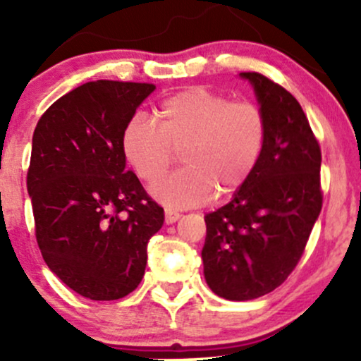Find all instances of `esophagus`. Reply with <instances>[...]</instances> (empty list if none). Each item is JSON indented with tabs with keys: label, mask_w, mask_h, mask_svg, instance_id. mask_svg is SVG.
<instances>
[{
	"label": "esophagus",
	"mask_w": 361,
	"mask_h": 361,
	"mask_svg": "<svg viewBox=\"0 0 361 361\" xmlns=\"http://www.w3.org/2000/svg\"><path fill=\"white\" fill-rule=\"evenodd\" d=\"M178 219H180V214L178 212H173V210H166L164 212V221H166V224H175Z\"/></svg>",
	"instance_id": "1"
}]
</instances>
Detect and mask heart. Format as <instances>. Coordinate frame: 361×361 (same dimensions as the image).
Wrapping results in <instances>:
<instances>
[{"instance_id":"obj_1","label":"heart","mask_w":361,"mask_h":361,"mask_svg":"<svg viewBox=\"0 0 361 361\" xmlns=\"http://www.w3.org/2000/svg\"><path fill=\"white\" fill-rule=\"evenodd\" d=\"M154 122L134 115L120 132L123 159L146 185L166 175L181 151L185 169L151 190L168 209L205 204L214 192H238L258 168L267 147L263 110L251 102H231L204 86L169 94L157 105Z\"/></svg>"}]
</instances>
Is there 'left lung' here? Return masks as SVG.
Segmentation results:
<instances>
[{"mask_svg": "<svg viewBox=\"0 0 361 361\" xmlns=\"http://www.w3.org/2000/svg\"><path fill=\"white\" fill-rule=\"evenodd\" d=\"M267 117L263 157L227 205L205 215L207 285L227 300H252L297 267L322 209L321 147L300 103L259 73H241Z\"/></svg>", "mask_w": 361, "mask_h": 361, "instance_id": "8db88e82", "label": "left lung"}]
</instances>
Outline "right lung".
Returning <instances> with one entry per match:
<instances>
[{
    "instance_id": "add662e5",
    "label": "right lung",
    "mask_w": 361,
    "mask_h": 361,
    "mask_svg": "<svg viewBox=\"0 0 361 361\" xmlns=\"http://www.w3.org/2000/svg\"><path fill=\"white\" fill-rule=\"evenodd\" d=\"M151 82L90 81L54 102L32 139L27 188L51 271L91 300L137 288L164 210L126 168L120 132Z\"/></svg>"
}]
</instances>
